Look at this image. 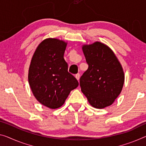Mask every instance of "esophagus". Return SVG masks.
<instances>
[{
	"label": "esophagus",
	"instance_id": "34e87169",
	"mask_svg": "<svg viewBox=\"0 0 146 146\" xmlns=\"http://www.w3.org/2000/svg\"><path fill=\"white\" fill-rule=\"evenodd\" d=\"M75 77H76V78L78 80H80V74H76Z\"/></svg>",
	"mask_w": 146,
	"mask_h": 146
}]
</instances>
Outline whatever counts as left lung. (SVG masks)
<instances>
[{
	"mask_svg": "<svg viewBox=\"0 0 146 146\" xmlns=\"http://www.w3.org/2000/svg\"><path fill=\"white\" fill-rule=\"evenodd\" d=\"M82 50L89 67L80 79L81 90L93 107L101 109L110 106L124 84L119 61L113 51L101 42L84 45Z\"/></svg>",
	"mask_w": 146,
	"mask_h": 146,
	"instance_id": "left-lung-1",
	"label": "left lung"
}]
</instances>
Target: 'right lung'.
Masks as SVG:
<instances>
[{"label": "right lung", "instance_id": "add662e5", "mask_svg": "<svg viewBox=\"0 0 146 146\" xmlns=\"http://www.w3.org/2000/svg\"><path fill=\"white\" fill-rule=\"evenodd\" d=\"M66 45L59 39H45L37 47L29 66L28 80L33 95L51 109L62 106L70 91L79 85L68 72L64 59Z\"/></svg>", "mask_w": 146, "mask_h": 146}]
</instances>
